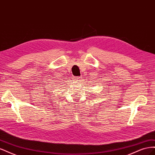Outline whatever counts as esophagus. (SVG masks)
Masks as SVG:
<instances>
[{
	"label": "esophagus",
	"instance_id": "esophagus-1",
	"mask_svg": "<svg viewBox=\"0 0 155 155\" xmlns=\"http://www.w3.org/2000/svg\"><path fill=\"white\" fill-rule=\"evenodd\" d=\"M74 79H75V80H76V81H79V77H76V78H74Z\"/></svg>",
	"mask_w": 155,
	"mask_h": 155
}]
</instances>
